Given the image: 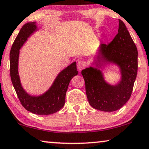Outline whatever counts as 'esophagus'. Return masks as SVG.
I'll return each instance as SVG.
<instances>
[{
	"label": "esophagus",
	"mask_w": 149,
	"mask_h": 149,
	"mask_svg": "<svg viewBox=\"0 0 149 149\" xmlns=\"http://www.w3.org/2000/svg\"><path fill=\"white\" fill-rule=\"evenodd\" d=\"M86 62L85 61L81 60L77 62V68L79 72H81L82 70H84V69L86 68Z\"/></svg>",
	"instance_id": "esophagus-1"
}]
</instances>
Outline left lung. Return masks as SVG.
Returning a JSON list of instances; mask_svg holds the SVG:
<instances>
[{"label":"left lung","mask_w":149,"mask_h":149,"mask_svg":"<svg viewBox=\"0 0 149 149\" xmlns=\"http://www.w3.org/2000/svg\"><path fill=\"white\" fill-rule=\"evenodd\" d=\"M97 64L113 62L119 65L122 79L116 86L104 81L102 72L90 67L81 71L88 102L95 109L113 112L121 108L131 96L138 70V51L125 24L119 19L117 35L109 44H102Z\"/></svg>","instance_id":"left-lung-1"}]
</instances>
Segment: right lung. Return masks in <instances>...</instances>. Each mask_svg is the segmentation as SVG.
I'll return each mask as SVG.
<instances>
[{
    "label": "right lung",
    "mask_w": 149,
    "mask_h": 149,
    "mask_svg": "<svg viewBox=\"0 0 149 149\" xmlns=\"http://www.w3.org/2000/svg\"><path fill=\"white\" fill-rule=\"evenodd\" d=\"M37 29L35 22L25 24L20 30L10 52V74L13 85L22 106L26 110L38 115H49L63 107L65 94L72 77L77 75L76 62L59 73L47 92L40 96H31L22 88L18 73L19 49L33 31Z\"/></svg>",
    "instance_id": "add662e5"
}]
</instances>
